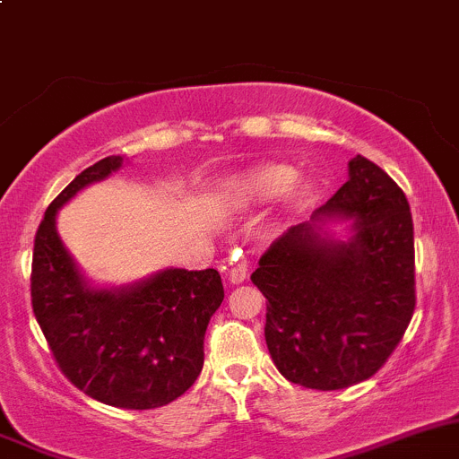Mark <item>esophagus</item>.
<instances>
[{"label":"esophagus","mask_w":459,"mask_h":459,"mask_svg":"<svg viewBox=\"0 0 459 459\" xmlns=\"http://www.w3.org/2000/svg\"><path fill=\"white\" fill-rule=\"evenodd\" d=\"M230 283H243L247 279V265L246 264H234L230 274H227Z\"/></svg>","instance_id":"obj_1"}]
</instances>
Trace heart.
Wrapping results in <instances>:
<instances>
[{"instance_id":"obj_1","label":"heart","mask_w":459,"mask_h":459,"mask_svg":"<svg viewBox=\"0 0 459 459\" xmlns=\"http://www.w3.org/2000/svg\"><path fill=\"white\" fill-rule=\"evenodd\" d=\"M298 173L288 164L259 161L241 171L227 173L216 182L212 200L225 213H246L252 209L281 198L288 209L302 207L308 195L304 182H295Z\"/></svg>"}]
</instances>
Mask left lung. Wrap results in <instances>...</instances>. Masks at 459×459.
Masks as SVG:
<instances>
[{"label":"left lung","mask_w":459,"mask_h":459,"mask_svg":"<svg viewBox=\"0 0 459 459\" xmlns=\"http://www.w3.org/2000/svg\"><path fill=\"white\" fill-rule=\"evenodd\" d=\"M264 292L265 344L283 378L311 390L368 381L414 311L410 204L368 157L311 221L290 227L252 273Z\"/></svg>","instance_id":"8db88e82"}]
</instances>
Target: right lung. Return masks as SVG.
I'll list each match as a JSON object with an SVG mask.
<instances>
[{
	"label": "right lung",
	"instance_id": "1",
	"mask_svg": "<svg viewBox=\"0 0 459 459\" xmlns=\"http://www.w3.org/2000/svg\"><path fill=\"white\" fill-rule=\"evenodd\" d=\"M124 167L110 155L78 173L36 234L33 313L65 377L101 403L151 410L185 394L204 363V331L225 290L218 270L161 268L130 283H96L58 234V212Z\"/></svg>",
	"mask_w": 459,
	"mask_h": 459
}]
</instances>
